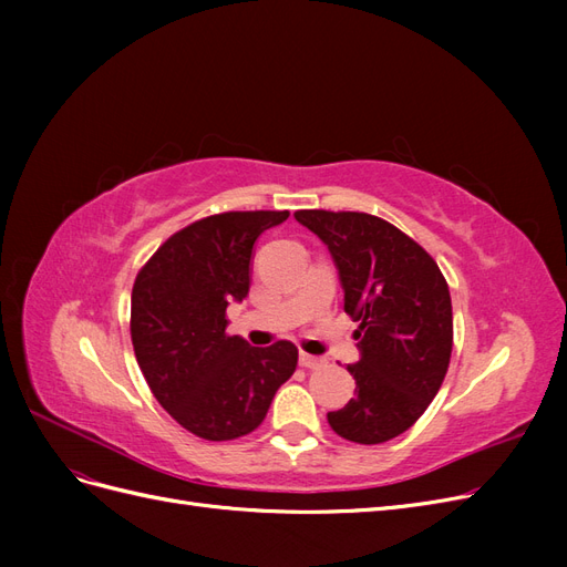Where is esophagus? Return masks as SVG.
Segmentation results:
<instances>
[{
    "label": "esophagus",
    "instance_id": "1",
    "mask_svg": "<svg viewBox=\"0 0 567 567\" xmlns=\"http://www.w3.org/2000/svg\"><path fill=\"white\" fill-rule=\"evenodd\" d=\"M300 367H305V369H321L326 362L321 357H312V354H307V352H300Z\"/></svg>",
    "mask_w": 567,
    "mask_h": 567
}]
</instances>
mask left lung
Masks as SVG:
<instances>
[{"mask_svg": "<svg viewBox=\"0 0 567 567\" xmlns=\"http://www.w3.org/2000/svg\"><path fill=\"white\" fill-rule=\"evenodd\" d=\"M296 219L329 248L346 312L359 321L354 398L329 411V423L350 442H388L421 419L447 373L450 286L433 257L381 217L298 210Z\"/></svg>", "mask_w": 567, "mask_h": 567, "instance_id": "1", "label": "left lung"}]
</instances>
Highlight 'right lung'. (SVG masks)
Masks as SVG:
<instances>
[{
	"label": "right lung",
	"mask_w": 567,
	"mask_h": 567,
	"mask_svg": "<svg viewBox=\"0 0 567 567\" xmlns=\"http://www.w3.org/2000/svg\"><path fill=\"white\" fill-rule=\"evenodd\" d=\"M286 219L288 210L198 219L169 236L134 279L136 362L153 398L203 440L252 433L298 367L293 342L250 348L227 333V305L248 296L257 236Z\"/></svg>",
	"instance_id": "1"
}]
</instances>
